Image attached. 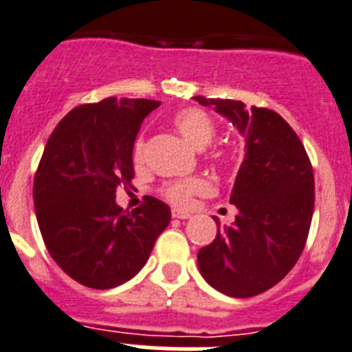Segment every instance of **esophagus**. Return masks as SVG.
Segmentation results:
<instances>
[{"instance_id": "esophagus-1", "label": "esophagus", "mask_w": 352, "mask_h": 352, "mask_svg": "<svg viewBox=\"0 0 352 352\" xmlns=\"http://www.w3.org/2000/svg\"><path fill=\"white\" fill-rule=\"evenodd\" d=\"M171 217L177 218V220H186V218H190L191 214L188 211H182V209H171Z\"/></svg>"}]
</instances>
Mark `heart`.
I'll use <instances>...</instances> for the list:
<instances>
[{"label":"heart","mask_w":352,"mask_h":352,"mask_svg":"<svg viewBox=\"0 0 352 352\" xmlns=\"http://www.w3.org/2000/svg\"><path fill=\"white\" fill-rule=\"evenodd\" d=\"M171 123L175 126V131L184 138L188 143L197 150H204L214 140L217 134V125L211 120L208 112L200 109H184L177 112L171 118ZM144 143L143 140H138L134 144V162L141 164L143 162ZM211 191V184L202 177H191V179H182V181H173L162 186V197L170 200L175 206H190L193 197L197 195H206Z\"/></svg>","instance_id":"obj_1"}]
</instances>
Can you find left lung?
Returning a JSON list of instances; mask_svg holds the SVG:
<instances>
[{"label": "left lung", "instance_id": "1", "mask_svg": "<svg viewBox=\"0 0 352 352\" xmlns=\"http://www.w3.org/2000/svg\"><path fill=\"white\" fill-rule=\"evenodd\" d=\"M238 129L245 155L236 175L232 226H218L212 243L199 250L202 277L229 297L267 292L294 268L309 232L315 182L308 153L285 120L243 102L195 96Z\"/></svg>", "mask_w": 352, "mask_h": 352}]
</instances>
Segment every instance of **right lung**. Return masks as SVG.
<instances>
[{
    "label": "right lung",
    "mask_w": 352,
    "mask_h": 352,
    "mask_svg": "<svg viewBox=\"0 0 352 352\" xmlns=\"http://www.w3.org/2000/svg\"><path fill=\"white\" fill-rule=\"evenodd\" d=\"M161 102L105 98L78 105L55 126L34 179V204L44 245L76 283L109 290L138 274L170 223L166 204L144 197L123 211L118 186L134 177L135 135Z\"/></svg>",
    "instance_id": "1"
}]
</instances>
